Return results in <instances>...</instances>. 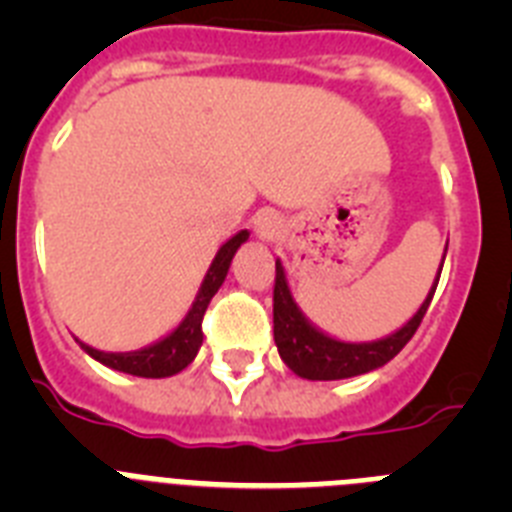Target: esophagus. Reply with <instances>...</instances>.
<instances>
[{
    "label": "esophagus",
    "instance_id": "obj_1",
    "mask_svg": "<svg viewBox=\"0 0 512 512\" xmlns=\"http://www.w3.org/2000/svg\"><path fill=\"white\" fill-rule=\"evenodd\" d=\"M253 230H256V238H261V241H277L279 235L284 233V223L277 212L264 210L253 220Z\"/></svg>",
    "mask_w": 512,
    "mask_h": 512
}]
</instances>
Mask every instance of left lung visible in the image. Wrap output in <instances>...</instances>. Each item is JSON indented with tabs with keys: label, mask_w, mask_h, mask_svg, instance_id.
<instances>
[{
	"label": "left lung",
	"mask_w": 512,
	"mask_h": 512,
	"mask_svg": "<svg viewBox=\"0 0 512 512\" xmlns=\"http://www.w3.org/2000/svg\"><path fill=\"white\" fill-rule=\"evenodd\" d=\"M446 248H449V241H446ZM443 259H446V253H443ZM438 279H441V271H438L436 282L428 289L423 305L418 307V312L402 328H397L390 336L377 338V341L351 343L328 336L318 325H312L307 320V315L300 310L295 297H292L287 271H284L282 261L277 259V282H274V343H277L279 356H282L284 364L297 377L310 379V382H330V379H348L374 372V369H379V366L395 359L402 348H405V343L413 338L425 310L431 305Z\"/></svg>",
	"instance_id": "obj_1"
}]
</instances>
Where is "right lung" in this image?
Segmentation results:
<instances>
[{"label": "right lung", "instance_id": "right-lung-1", "mask_svg": "<svg viewBox=\"0 0 512 512\" xmlns=\"http://www.w3.org/2000/svg\"><path fill=\"white\" fill-rule=\"evenodd\" d=\"M248 230H238L233 238L217 248L215 259H212L210 269H207L205 279L200 284V292L194 297L192 307L184 315V320L176 325L171 333H166L164 338L153 341L151 346H143L138 351H125V354H117V351H99L92 348L89 343L79 341V346L92 356L99 364L110 366L115 372L133 374V377H146V379H164L174 377L182 369H187L194 361L197 351L202 346V318H205V310L210 305L212 297L217 295V289L223 287L225 277H228L230 261H233L235 251L241 248V243L248 241Z\"/></svg>", "mask_w": 512, "mask_h": 512}]
</instances>
